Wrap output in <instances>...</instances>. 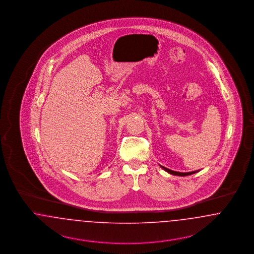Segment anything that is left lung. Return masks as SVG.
Wrapping results in <instances>:
<instances>
[{
	"label": "left lung",
	"mask_w": 254,
	"mask_h": 254,
	"mask_svg": "<svg viewBox=\"0 0 254 254\" xmlns=\"http://www.w3.org/2000/svg\"><path fill=\"white\" fill-rule=\"evenodd\" d=\"M162 167V166H161ZM162 169H165L167 172H169L170 174H172V175H177V176H187V175H190V174H193L195 172H197V171H191V172H178V171H173V170H171V169H167V168H164V167H162Z\"/></svg>",
	"instance_id": "8db88e82"
}]
</instances>
